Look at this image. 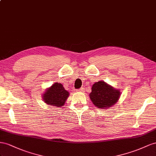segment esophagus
<instances>
[{"label": "esophagus", "instance_id": "34e87169", "mask_svg": "<svg viewBox=\"0 0 156 156\" xmlns=\"http://www.w3.org/2000/svg\"><path fill=\"white\" fill-rule=\"evenodd\" d=\"M84 88L83 87H81L80 89H79V90H78V91H80V92H83L84 91Z\"/></svg>", "mask_w": 156, "mask_h": 156}]
</instances>
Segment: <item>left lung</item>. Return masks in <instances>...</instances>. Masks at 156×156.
Segmentation results:
<instances>
[{
	"mask_svg": "<svg viewBox=\"0 0 156 156\" xmlns=\"http://www.w3.org/2000/svg\"><path fill=\"white\" fill-rule=\"evenodd\" d=\"M121 92L104 81L95 82L91 87L90 98L93 104L101 109L109 108L118 101Z\"/></svg>",
	"mask_w": 156,
	"mask_h": 156,
	"instance_id": "8db88e82",
	"label": "left lung"
}]
</instances>
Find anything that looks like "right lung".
Here are the masks:
<instances>
[{"mask_svg":"<svg viewBox=\"0 0 156 156\" xmlns=\"http://www.w3.org/2000/svg\"><path fill=\"white\" fill-rule=\"evenodd\" d=\"M69 96V93L63 86L56 82L48 87L42 97L46 104L55 107H61L65 105Z\"/></svg>","mask_w":156,"mask_h":156,"instance_id":"right-lung-1","label":"right lung"}]
</instances>
